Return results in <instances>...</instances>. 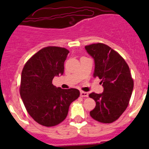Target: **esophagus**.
<instances>
[{"instance_id": "esophagus-1", "label": "esophagus", "mask_w": 149, "mask_h": 149, "mask_svg": "<svg viewBox=\"0 0 149 149\" xmlns=\"http://www.w3.org/2000/svg\"><path fill=\"white\" fill-rule=\"evenodd\" d=\"M80 97H88V93L86 92L81 91L80 92Z\"/></svg>"}]
</instances>
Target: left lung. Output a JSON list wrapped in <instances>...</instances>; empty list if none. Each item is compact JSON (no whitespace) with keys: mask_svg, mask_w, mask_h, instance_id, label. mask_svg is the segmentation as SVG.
Returning <instances> with one entry per match:
<instances>
[{"mask_svg":"<svg viewBox=\"0 0 149 149\" xmlns=\"http://www.w3.org/2000/svg\"><path fill=\"white\" fill-rule=\"evenodd\" d=\"M85 48L95 60L94 77L102 80L104 88L102 93L89 95L96 102L90 116L100 123H111L129 104L134 87L130 68L118 53L105 44H91Z\"/></svg>","mask_w":149,"mask_h":149,"instance_id":"obj_1","label":"left lung"}]
</instances>
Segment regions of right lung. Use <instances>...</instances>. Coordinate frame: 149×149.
I'll return each mask as SVG.
<instances>
[{
  "label": "right lung",
  "instance_id": "add662e5",
  "mask_svg": "<svg viewBox=\"0 0 149 149\" xmlns=\"http://www.w3.org/2000/svg\"><path fill=\"white\" fill-rule=\"evenodd\" d=\"M69 52L64 47H44L27 61L22 70L20 96L32 118L45 127L62 122L70 104L80 96L77 89L64 90L52 84L54 77L64 73Z\"/></svg>",
  "mask_w": 149,
  "mask_h": 149
}]
</instances>
